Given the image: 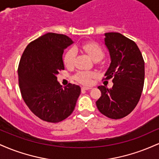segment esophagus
I'll list each match as a JSON object with an SVG mask.
<instances>
[{
  "label": "esophagus",
  "mask_w": 159,
  "mask_h": 159,
  "mask_svg": "<svg viewBox=\"0 0 159 159\" xmlns=\"http://www.w3.org/2000/svg\"><path fill=\"white\" fill-rule=\"evenodd\" d=\"M90 89H92V87H86V86H84V87H81L82 90H90Z\"/></svg>",
  "instance_id": "1"
}]
</instances>
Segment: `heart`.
<instances>
[{
  "mask_svg": "<svg viewBox=\"0 0 159 159\" xmlns=\"http://www.w3.org/2000/svg\"><path fill=\"white\" fill-rule=\"evenodd\" d=\"M80 48L83 49L84 52L90 57L93 61H101L104 57V51L99 45L95 43H87L82 44ZM78 48H72L66 53L63 62L66 66L71 67L74 64L75 59L76 57V51ZM95 76V73L88 71H80L75 76L76 81L84 84H90L92 81V78Z\"/></svg>",
  "mask_w": 159,
  "mask_h": 159,
  "instance_id": "1",
  "label": "heart"
}]
</instances>
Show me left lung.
Segmentation results:
<instances>
[{"instance_id": "obj_1", "label": "left lung", "mask_w": 159, "mask_h": 159, "mask_svg": "<svg viewBox=\"0 0 159 159\" xmlns=\"http://www.w3.org/2000/svg\"><path fill=\"white\" fill-rule=\"evenodd\" d=\"M104 44L111 63L105 79L112 78L113 87L98 86L102 96L96 106L111 119H121L134 110L139 102L144 84V61L138 45L120 33H105Z\"/></svg>"}]
</instances>
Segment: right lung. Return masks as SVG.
I'll use <instances>...</instances> for the list:
<instances>
[{
  "label": "right lung",
  "instance_id": "1",
  "mask_svg": "<svg viewBox=\"0 0 159 159\" xmlns=\"http://www.w3.org/2000/svg\"><path fill=\"white\" fill-rule=\"evenodd\" d=\"M63 34L48 33L34 40L24 52L19 66V88L27 107L36 116L49 123H58L73 112L81 87L57 81L64 69L63 54L73 44Z\"/></svg>",
  "mask_w": 159,
  "mask_h": 159
}]
</instances>
